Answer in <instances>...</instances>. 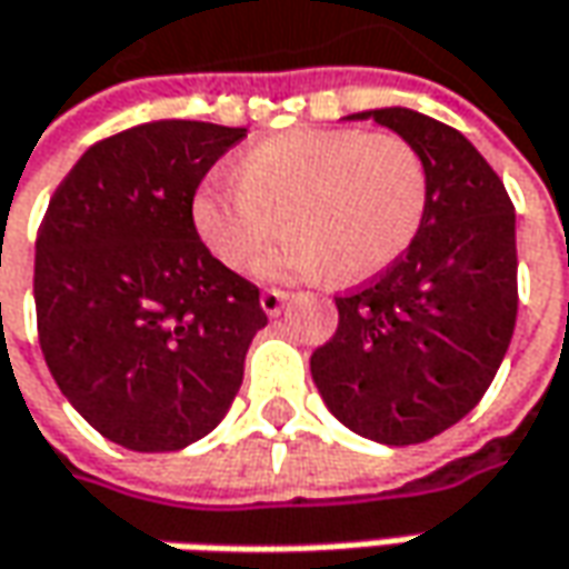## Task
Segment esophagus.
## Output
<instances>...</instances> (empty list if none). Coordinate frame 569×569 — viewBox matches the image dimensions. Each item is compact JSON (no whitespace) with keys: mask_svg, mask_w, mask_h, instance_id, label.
<instances>
[{"mask_svg":"<svg viewBox=\"0 0 569 569\" xmlns=\"http://www.w3.org/2000/svg\"><path fill=\"white\" fill-rule=\"evenodd\" d=\"M259 303H262L266 317H278V313H281V307L288 303V295H284V291H274V288H269V291H262Z\"/></svg>","mask_w":569,"mask_h":569,"instance_id":"1","label":"esophagus"}]
</instances>
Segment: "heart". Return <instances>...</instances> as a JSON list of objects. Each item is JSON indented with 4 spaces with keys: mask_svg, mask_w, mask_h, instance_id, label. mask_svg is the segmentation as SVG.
Here are the masks:
<instances>
[{
    "mask_svg": "<svg viewBox=\"0 0 569 569\" xmlns=\"http://www.w3.org/2000/svg\"><path fill=\"white\" fill-rule=\"evenodd\" d=\"M427 167L399 136L291 129L252 142L237 177H211L192 199V224L224 266H259L278 233L295 230L266 266L272 278L332 269L363 281L389 269L425 221Z\"/></svg>",
    "mask_w": 569,
    "mask_h": 569,
    "instance_id": "1",
    "label": "heart"
}]
</instances>
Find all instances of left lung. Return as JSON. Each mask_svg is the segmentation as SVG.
Listing matches in <instances>:
<instances>
[{
    "label": "left lung",
    "mask_w": 569,
    "mask_h": 569,
    "mask_svg": "<svg viewBox=\"0 0 569 569\" xmlns=\"http://www.w3.org/2000/svg\"><path fill=\"white\" fill-rule=\"evenodd\" d=\"M411 144L427 167L415 243L386 272L336 297L339 329L310 358L341 425L386 447L425 443L488 392L516 326V211L478 148L408 107L351 113Z\"/></svg>",
    "instance_id": "obj_1"
}]
</instances>
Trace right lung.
<instances>
[{
    "instance_id": "right-lung-1",
    "label": "right lung",
    "mask_w": 569,
    "mask_h": 569,
    "mask_svg": "<svg viewBox=\"0 0 569 569\" xmlns=\"http://www.w3.org/2000/svg\"><path fill=\"white\" fill-rule=\"evenodd\" d=\"M247 136L154 120L91 144L37 233V332L56 386L107 440L173 452L202 440L269 322L259 288L199 240L192 199Z\"/></svg>"
}]
</instances>
